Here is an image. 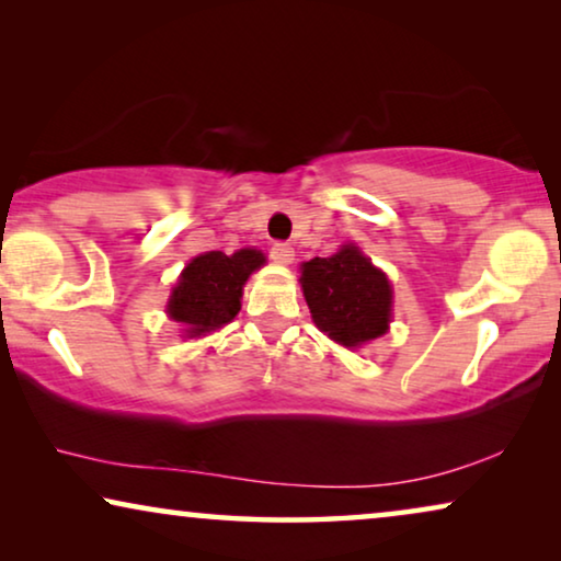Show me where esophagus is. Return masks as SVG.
I'll use <instances>...</instances> for the list:
<instances>
[{
    "label": "esophagus",
    "instance_id": "34e87169",
    "mask_svg": "<svg viewBox=\"0 0 561 561\" xmlns=\"http://www.w3.org/2000/svg\"><path fill=\"white\" fill-rule=\"evenodd\" d=\"M271 257L275 260V263H280V265L294 263V248H290L288 242H275L273 248H271Z\"/></svg>",
    "mask_w": 561,
    "mask_h": 561
}]
</instances>
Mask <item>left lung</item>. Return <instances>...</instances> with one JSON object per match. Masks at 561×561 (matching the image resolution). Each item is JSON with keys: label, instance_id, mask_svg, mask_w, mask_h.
I'll use <instances>...</instances> for the list:
<instances>
[{"label": "left lung", "instance_id": "left-lung-1", "mask_svg": "<svg viewBox=\"0 0 561 561\" xmlns=\"http://www.w3.org/2000/svg\"><path fill=\"white\" fill-rule=\"evenodd\" d=\"M301 288L313 324L344 347L378 340L390 321V283L352 244L332 257H313L301 267Z\"/></svg>", "mask_w": 561, "mask_h": 561}]
</instances>
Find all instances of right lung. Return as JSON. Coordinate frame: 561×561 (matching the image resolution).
I'll return each instance as SVG.
<instances>
[{
  "instance_id": "obj_1",
  "label": "right lung",
  "mask_w": 561,
  "mask_h": 561,
  "mask_svg": "<svg viewBox=\"0 0 561 561\" xmlns=\"http://www.w3.org/2000/svg\"><path fill=\"white\" fill-rule=\"evenodd\" d=\"M263 263V252L257 250H240L234 255L204 252L181 273L168 313L188 327L191 336L225 327L240 311L244 280Z\"/></svg>"
}]
</instances>
